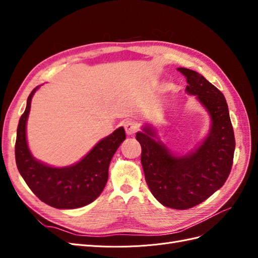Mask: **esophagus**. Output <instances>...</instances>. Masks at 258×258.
<instances>
[{
    "instance_id": "esophagus-1",
    "label": "esophagus",
    "mask_w": 258,
    "mask_h": 258,
    "mask_svg": "<svg viewBox=\"0 0 258 258\" xmlns=\"http://www.w3.org/2000/svg\"><path fill=\"white\" fill-rule=\"evenodd\" d=\"M123 128L126 130V134L128 136H134L138 131V126L135 121L132 120H126L123 122Z\"/></svg>"
}]
</instances>
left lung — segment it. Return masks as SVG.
Here are the masks:
<instances>
[{"label":"left lung","mask_w":258,"mask_h":258,"mask_svg":"<svg viewBox=\"0 0 258 258\" xmlns=\"http://www.w3.org/2000/svg\"><path fill=\"white\" fill-rule=\"evenodd\" d=\"M187 81L186 92L197 96L211 117V129L202 144L190 154L175 156L146 126L136 138L141 144L146 183L161 205L176 210L197 206L220 189L227 179L236 141L228 105L223 93L204 76L178 68Z\"/></svg>","instance_id":"8db88e82"}]
</instances>
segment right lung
<instances>
[{"mask_svg": "<svg viewBox=\"0 0 258 258\" xmlns=\"http://www.w3.org/2000/svg\"><path fill=\"white\" fill-rule=\"evenodd\" d=\"M38 87L28 97L27 107L17 128L15 157L19 173L30 189L46 205L56 209H76L89 205L104 189L108 166L113 155L126 139L122 127L101 141L73 166L53 168L36 160L31 154L26 135L31 100Z\"/></svg>", "mask_w": 258, "mask_h": 258, "instance_id": "right-lung-1", "label": "right lung"}]
</instances>
